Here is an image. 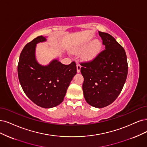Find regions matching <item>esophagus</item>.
<instances>
[{"label": "esophagus", "mask_w": 147, "mask_h": 147, "mask_svg": "<svg viewBox=\"0 0 147 147\" xmlns=\"http://www.w3.org/2000/svg\"><path fill=\"white\" fill-rule=\"evenodd\" d=\"M77 72L80 73V68H81V65L80 64H77Z\"/></svg>", "instance_id": "esophagus-1"}]
</instances>
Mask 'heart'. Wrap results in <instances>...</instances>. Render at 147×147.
Instances as JSON below:
<instances>
[{
    "instance_id": "obj_1",
    "label": "heart",
    "mask_w": 147,
    "mask_h": 147,
    "mask_svg": "<svg viewBox=\"0 0 147 147\" xmlns=\"http://www.w3.org/2000/svg\"><path fill=\"white\" fill-rule=\"evenodd\" d=\"M87 47V44H84L82 47L76 49V52L79 53L83 51ZM102 47V43L99 40H95L86 48V50L84 52L82 56V58L85 61H91L93 60L98 53L100 52Z\"/></svg>"
}]
</instances>
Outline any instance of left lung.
<instances>
[{"label":"left lung","mask_w":147,"mask_h":147,"mask_svg":"<svg viewBox=\"0 0 147 147\" xmlns=\"http://www.w3.org/2000/svg\"><path fill=\"white\" fill-rule=\"evenodd\" d=\"M105 50L93 61L81 63L84 96L92 107L101 108L115 101L123 87L128 74L125 51L110 34L99 31Z\"/></svg>","instance_id":"left-lung-1"}]
</instances>
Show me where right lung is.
Returning a JSON list of instances; mask_svg holds the SVG:
<instances>
[{
  "label": "right lung",
  "mask_w": 147,
  "mask_h": 147,
  "mask_svg": "<svg viewBox=\"0 0 147 147\" xmlns=\"http://www.w3.org/2000/svg\"><path fill=\"white\" fill-rule=\"evenodd\" d=\"M46 40V37L38 36L24 47L20 55L18 72L27 97L38 106L50 108L63 100L71 81L77 73V68L74 62L63 65L57 59L45 66L38 63L35 54L36 44Z\"/></svg>",
  "instance_id": "1"
}]
</instances>
